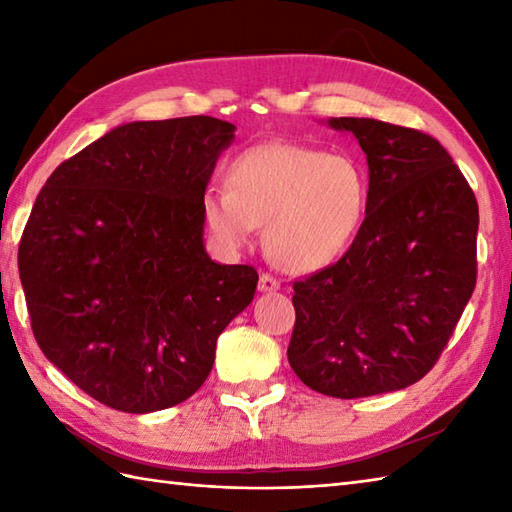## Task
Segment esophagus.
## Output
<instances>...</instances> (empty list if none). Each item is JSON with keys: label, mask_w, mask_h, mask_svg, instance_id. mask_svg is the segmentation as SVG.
<instances>
[{"label": "esophagus", "mask_w": 512, "mask_h": 512, "mask_svg": "<svg viewBox=\"0 0 512 512\" xmlns=\"http://www.w3.org/2000/svg\"><path fill=\"white\" fill-rule=\"evenodd\" d=\"M279 279L273 277L270 273H262V277H259V290L262 292H275L279 290Z\"/></svg>", "instance_id": "obj_1"}]
</instances>
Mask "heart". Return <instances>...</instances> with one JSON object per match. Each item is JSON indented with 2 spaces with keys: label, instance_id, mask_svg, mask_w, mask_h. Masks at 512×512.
Instances as JSON below:
<instances>
[{
  "label": "heart",
  "instance_id": "heart-1",
  "mask_svg": "<svg viewBox=\"0 0 512 512\" xmlns=\"http://www.w3.org/2000/svg\"><path fill=\"white\" fill-rule=\"evenodd\" d=\"M365 204L367 182L354 160L270 143L239 154L228 169V189L206 191L202 209L228 246L248 244L266 224L268 255L288 270H312L350 246Z\"/></svg>",
  "mask_w": 512,
  "mask_h": 512
}]
</instances>
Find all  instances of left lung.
Instances as JSON below:
<instances>
[{
    "instance_id": "obj_1",
    "label": "left lung",
    "mask_w": 512,
    "mask_h": 512,
    "mask_svg": "<svg viewBox=\"0 0 512 512\" xmlns=\"http://www.w3.org/2000/svg\"><path fill=\"white\" fill-rule=\"evenodd\" d=\"M369 165L365 220L339 262L295 281L288 361L332 398L387 394L431 372L477 281L475 193L420 129L330 118Z\"/></svg>"
}]
</instances>
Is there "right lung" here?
<instances>
[{"mask_svg": "<svg viewBox=\"0 0 512 512\" xmlns=\"http://www.w3.org/2000/svg\"><path fill=\"white\" fill-rule=\"evenodd\" d=\"M233 132L211 116L121 125L63 160L32 206L17 257L32 334L116 411L193 396L255 297L257 270L215 264L202 244L204 191Z\"/></svg>", "mask_w": 512, "mask_h": 512, "instance_id": "obj_1", "label": "right lung"}]
</instances>
